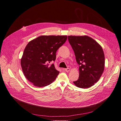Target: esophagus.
Masks as SVG:
<instances>
[{
    "instance_id": "34e87169",
    "label": "esophagus",
    "mask_w": 121,
    "mask_h": 121,
    "mask_svg": "<svg viewBox=\"0 0 121 121\" xmlns=\"http://www.w3.org/2000/svg\"><path fill=\"white\" fill-rule=\"evenodd\" d=\"M64 71L66 72H69L70 71V69L69 68H67V69H64Z\"/></svg>"
}]
</instances>
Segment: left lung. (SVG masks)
Instances as JSON below:
<instances>
[{
	"mask_svg": "<svg viewBox=\"0 0 121 121\" xmlns=\"http://www.w3.org/2000/svg\"><path fill=\"white\" fill-rule=\"evenodd\" d=\"M68 40L79 65V78L73 83L78 88H89L99 81L104 70L102 47L87 35H69Z\"/></svg>",
	"mask_w": 121,
	"mask_h": 121,
	"instance_id": "1",
	"label": "left lung"
}]
</instances>
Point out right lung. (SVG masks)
<instances>
[{
    "label": "right lung",
    "mask_w": 121,
    "mask_h": 121,
    "mask_svg": "<svg viewBox=\"0 0 121 121\" xmlns=\"http://www.w3.org/2000/svg\"><path fill=\"white\" fill-rule=\"evenodd\" d=\"M66 35H41L27 44L21 60L24 76L32 85L45 86L54 81L59 73L54 64L56 52L65 43Z\"/></svg>",
    "instance_id": "obj_1"
}]
</instances>
